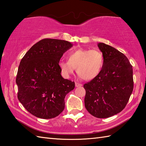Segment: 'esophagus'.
Instances as JSON below:
<instances>
[{"instance_id": "1", "label": "esophagus", "mask_w": 146, "mask_h": 146, "mask_svg": "<svg viewBox=\"0 0 146 146\" xmlns=\"http://www.w3.org/2000/svg\"><path fill=\"white\" fill-rule=\"evenodd\" d=\"M82 86V84H81V83H77V82L75 83L76 87H80V86Z\"/></svg>"}]
</instances>
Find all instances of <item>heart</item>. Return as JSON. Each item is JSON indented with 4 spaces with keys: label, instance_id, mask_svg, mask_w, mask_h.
Returning <instances> with one entry per match:
<instances>
[{
    "label": "heart",
    "instance_id": "heart-1",
    "mask_svg": "<svg viewBox=\"0 0 146 146\" xmlns=\"http://www.w3.org/2000/svg\"><path fill=\"white\" fill-rule=\"evenodd\" d=\"M68 61L61 60L59 68L64 76L69 77L76 68V73L81 78L90 81L95 78L104 66L103 54L98 49L80 48L70 51Z\"/></svg>",
    "mask_w": 146,
    "mask_h": 146
}]
</instances>
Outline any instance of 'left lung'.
I'll list each match as a JSON object with an SVG mask.
<instances>
[{"mask_svg":"<svg viewBox=\"0 0 146 146\" xmlns=\"http://www.w3.org/2000/svg\"><path fill=\"white\" fill-rule=\"evenodd\" d=\"M98 47L104 63L100 74L83 85L85 106L93 116L108 118L126 106L134 88L132 66L125 56L111 46L100 42Z\"/></svg>","mask_w":146,"mask_h":146,"instance_id":"obj_1","label":"left lung"}]
</instances>
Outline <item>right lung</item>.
<instances>
[{
	"label": "right lung",
	"instance_id": "add662e5",
	"mask_svg": "<svg viewBox=\"0 0 146 146\" xmlns=\"http://www.w3.org/2000/svg\"><path fill=\"white\" fill-rule=\"evenodd\" d=\"M72 46L64 40L44 39L34 44L21 60L15 80L17 98L33 115L49 119L63 111L64 98L75 85L62 77L58 64Z\"/></svg>",
	"mask_w": 146,
	"mask_h": 146
}]
</instances>
